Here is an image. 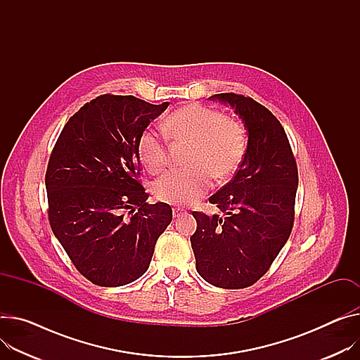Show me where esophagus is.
I'll list each match as a JSON object with an SVG mask.
<instances>
[{
    "label": "esophagus",
    "mask_w": 360,
    "mask_h": 360,
    "mask_svg": "<svg viewBox=\"0 0 360 360\" xmlns=\"http://www.w3.org/2000/svg\"><path fill=\"white\" fill-rule=\"evenodd\" d=\"M183 214H187V212H186L183 207H174V209H173V216H174V217H180V216H183Z\"/></svg>",
    "instance_id": "obj_1"
}]
</instances>
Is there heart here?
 I'll return each mask as SVG.
<instances>
[{"instance_id":"b5f03b06","label":"heart","mask_w":360,"mask_h":360,"mask_svg":"<svg viewBox=\"0 0 360 360\" xmlns=\"http://www.w3.org/2000/svg\"><path fill=\"white\" fill-rule=\"evenodd\" d=\"M161 131L172 143L188 144L184 157L188 167L164 173L153 184L155 199L162 203H195L209 191L212 177L224 181L233 176L246 154L245 127L220 110L199 103L174 110L162 121ZM136 155L153 174L160 173L167 162L165 144L151 129L138 136Z\"/></svg>"}]
</instances>
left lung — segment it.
<instances>
[{"mask_svg":"<svg viewBox=\"0 0 360 360\" xmlns=\"http://www.w3.org/2000/svg\"><path fill=\"white\" fill-rule=\"evenodd\" d=\"M210 98L235 109L248 129V146L233 179L209 198L224 217L193 212L198 229L190 242L202 278L238 290L265 275L288 240L298 170L287 134L269 109L232 92Z\"/></svg>","mask_w":360,"mask_h":360,"instance_id":"left-lung-1","label":"left lung"}]
</instances>
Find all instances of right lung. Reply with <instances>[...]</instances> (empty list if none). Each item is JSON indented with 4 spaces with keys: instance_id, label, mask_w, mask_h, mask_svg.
I'll use <instances>...</instances> for the list:
<instances>
[{
    "instance_id": "obj_1",
    "label": "right lung",
    "mask_w": 360,
    "mask_h": 360,
    "mask_svg": "<svg viewBox=\"0 0 360 360\" xmlns=\"http://www.w3.org/2000/svg\"><path fill=\"white\" fill-rule=\"evenodd\" d=\"M167 106L101 95L69 118L50 154L51 231L76 269L96 285L120 287L144 275L173 219L167 203L147 202L136 155L138 136Z\"/></svg>"
}]
</instances>
